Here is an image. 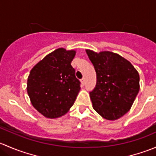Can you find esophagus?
Returning a JSON list of instances; mask_svg holds the SVG:
<instances>
[{
    "instance_id": "esophagus-1",
    "label": "esophagus",
    "mask_w": 156,
    "mask_h": 156,
    "mask_svg": "<svg viewBox=\"0 0 156 156\" xmlns=\"http://www.w3.org/2000/svg\"><path fill=\"white\" fill-rule=\"evenodd\" d=\"M81 85H84V84H85V79L84 78L81 79Z\"/></svg>"
}]
</instances>
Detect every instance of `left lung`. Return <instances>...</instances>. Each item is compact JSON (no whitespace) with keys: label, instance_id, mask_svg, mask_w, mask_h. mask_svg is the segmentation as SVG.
Wrapping results in <instances>:
<instances>
[{"label":"left lung","instance_id":"1","mask_svg":"<svg viewBox=\"0 0 156 156\" xmlns=\"http://www.w3.org/2000/svg\"><path fill=\"white\" fill-rule=\"evenodd\" d=\"M97 72V85L90 93L94 109L107 120H117L131 108L140 90V75L123 56L110 51L86 49Z\"/></svg>","mask_w":156,"mask_h":156}]
</instances>
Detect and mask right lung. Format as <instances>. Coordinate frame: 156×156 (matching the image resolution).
Wrapping results in <instances>:
<instances>
[{"mask_svg":"<svg viewBox=\"0 0 156 156\" xmlns=\"http://www.w3.org/2000/svg\"><path fill=\"white\" fill-rule=\"evenodd\" d=\"M76 50L58 48L30 71L27 93L31 105L47 119L66 114L79 93L80 81L71 66Z\"/></svg>","mask_w":156,"mask_h":156,"instance_id":"obj_1","label":"right lung"}]
</instances>
